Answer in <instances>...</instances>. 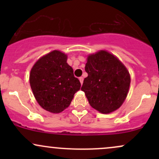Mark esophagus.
Instances as JSON below:
<instances>
[{"label": "esophagus", "instance_id": "esophagus-1", "mask_svg": "<svg viewBox=\"0 0 159 159\" xmlns=\"http://www.w3.org/2000/svg\"><path fill=\"white\" fill-rule=\"evenodd\" d=\"M79 81H80V82H81V84H83V81H84L83 77H80L79 78Z\"/></svg>", "mask_w": 159, "mask_h": 159}]
</instances>
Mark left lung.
<instances>
[{"mask_svg": "<svg viewBox=\"0 0 159 159\" xmlns=\"http://www.w3.org/2000/svg\"><path fill=\"white\" fill-rule=\"evenodd\" d=\"M81 90L91 107L102 114H109L123 105L130 86L129 71L114 54L99 51L87 57Z\"/></svg>", "mask_w": 159, "mask_h": 159, "instance_id": "8db88e82", "label": "left lung"}]
</instances>
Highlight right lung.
Here are the masks:
<instances>
[{"label": "right lung", "instance_id": "obj_1", "mask_svg": "<svg viewBox=\"0 0 159 159\" xmlns=\"http://www.w3.org/2000/svg\"><path fill=\"white\" fill-rule=\"evenodd\" d=\"M66 61V54L53 51L38 60L30 70V84L34 97L43 109L54 114L68 107L81 88Z\"/></svg>", "mask_w": 159, "mask_h": 159}]
</instances>
